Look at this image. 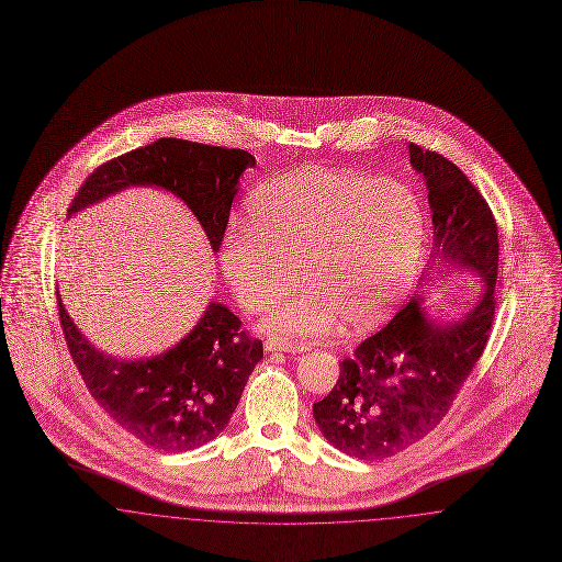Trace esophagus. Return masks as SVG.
Listing matches in <instances>:
<instances>
[{"instance_id": "34e87169", "label": "esophagus", "mask_w": 562, "mask_h": 562, "mask_svg": "<svg viewBox=\"0 0 562 562\" xmlns=\"http://www.w3.org/2000/svg\"><path fill=\"white\" fill-rule=\"evenodd\" d=\"M266 349L268 351H289V353H299V351H303V346L301 344H291V341H286V339H280V337H269L268 341H266Z\"/></svg>"}]
</instances>
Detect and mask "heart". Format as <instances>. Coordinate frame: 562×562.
<instances>
[{"label": "heart", "mask_w": 562, "mask_h": 562, "mask_svg": "<svg viewBox=\"0 0 562 562\" xmlns=\"http://www.w3.org/2000/svg\"><path fill=\"white\" fill-rule=\"evenodd\" d=\"M424 250L426 213L411 188L310 168L252 191L246 229L227 234L221 266L248 312L269 310L296 266L305 286L276 305L268 328L280 339H312L341 316L351 326L383 318L415 284Z\"/></svg>", "instance_id": "1"}]
</instances>
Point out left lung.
I'll use <instances>...</instances> for the list:
<instances>
[{"instance_id":"1","label":"left lung","mask_w":562,"mask_h":562,"mask_svg":"<svg viewBox=\"0 0 562 562\" xmlns=\"http://www.w3.org/2000/svg\"><path fill=\"white\" fill-rule=\"evenodd\" d=\"M408 154L428 186L434 240L426 276L440 273L436 266L449 263L479 273L484 291L451 324L429 321L422 299H413L339 362V379L314 404V419L335 449L364 461L401 453L445 419L479 362L495 318V216L453 161L415 143Z\"/></svg>"}]
</instances>
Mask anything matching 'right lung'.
I'll use <instances>...</instances> for the list:
<instances>
[{
  "label": "right lung",
  "mask_w": 562,
  "mask_h": 562,
  "mask_svg": "<svg viewBox=\"0 0 562 562\" xmlns=\"http://www.w3.org/2000/svg\"><path fill=\"white\" fill-rule=\"evenodd\" d=\"M255 166L244 149L160 138L101 164L78 189L69 216L136 186L181 198L218 252L241 172ZM58 318L81 379L109 417L149 449L193 451L229 424L244 385L263 358V344L241 330L225 305L211 303L186 339L160 356L122 360L103 353L69 318L58 296Z\"/></svg>",
  "instance_id": "1"
}]
</instances>
